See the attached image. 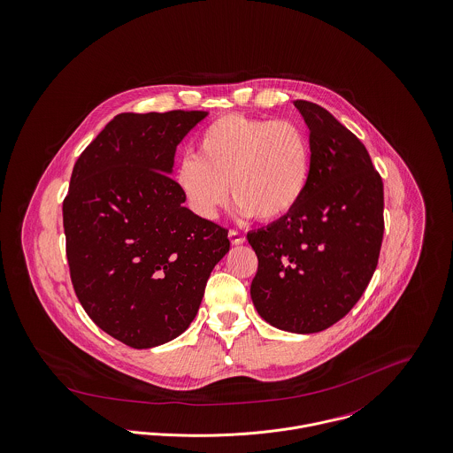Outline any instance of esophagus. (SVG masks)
I'll use <instances>...</instances> for the list:
<instances>
[{
  "label": "esophagus",
  "instance_id": "esophagus-1",
  "mask_svg": "<svg viewBox=\"0 0 453 453\" xmlns=\"http://www.w3.org/2000/svg\"><path fill=\"white\" fill-rule=\"evenodd\" d=\"M229 240H231L233 245H243V243H245V236H243L242 233L234 231V229L229 231Z\"/></svg>",
  "mask_w": 453,
  "mask_h": 453
}]
</instances>
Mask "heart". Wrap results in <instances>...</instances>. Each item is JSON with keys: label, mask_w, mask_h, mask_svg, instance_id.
Wrapping results in <instances>:
<instances>
[{"label": "heart", "mask_w": 453, "mask_h": 453, "mask_svg": "<svg viewBox=\"0 0 453 453\" xmlns=\"http://www.w3.org/2000/svg\"><path fill=\"white\" fill-rule=\"evenodd\" d=\"M198 156H184L175 184L189 208L215 219L233 200L243 215L276 222L301 203L311 177V144L292 119L224 114L198 137Z\"/></svg>", "instance_id": "obj_1"}]
</instances>
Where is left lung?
<instances>
[{
	"label": "left lung",
	"instance_id": "obj_1",
	"mask_svg": "<svg viewBox=\"0 0 453 453\" xmlns=\"http://www.w3.org/2000/svg\"><path fill=\"white\" fill-rule=\"evenodd\" d=\"M309 128L311 177L297 208L247 240L258 267L250 296L273 326L314 334L366 290L384 236V184L361 141L318 104L296 101Z\"/></svg>",
	"mask_w": 453,
	"mask_h": 453
}]
</instances>
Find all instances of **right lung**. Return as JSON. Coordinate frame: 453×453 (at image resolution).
I'll return each instance as SVG.
<instances>
[{"instance_id":"obj_1","label":"right lung","mask_w":453,"mask_h":453,"mask_svg":"<svg viewBox=\"0 0 453 453\" xmlns=\"http://www.w3.org/2000/svg\"><path fill=\"white\" fill-rule=\"evenodd\" d=\"M204 111L121 112L80 154L62 203L78 301L116 341L148 349L195 319L227 229L198 217L168 175Z\"/></svg>"}]
</instances>
